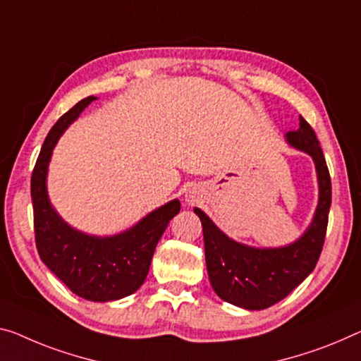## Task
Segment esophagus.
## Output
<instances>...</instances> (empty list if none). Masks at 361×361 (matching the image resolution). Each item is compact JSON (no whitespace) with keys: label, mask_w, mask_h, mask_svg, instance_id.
I'll return each instance as SVG.
<instances>
[{"label":"esophagus","mask_w":361,"mask_h":361,"mask_svg":"<svg viewBox=\"0 0 361 361\" xmlns=\"http://www.w3.org/2000/svg\"><path fill=\"white\" fill-rule=\"evenodd\" d=\"M187 198V197H185ZM187 202H192V200H190V197H188V200H187Z\"/></svg>","instance_id":"1"}]
</instances>
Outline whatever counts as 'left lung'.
Masks as SVG:
<instances>
[{
  "mask_svg": "<svg viewBox=\"0 0 361 361\" xmlns=\"http://www.w3.org/2000/svg\"><path fill=\"white\" fill-rule=\"evenodd\" d=\"M284 138L313 159L318 180V204L300 237L282 247H252L231 238L207 213L193 208L203 226L209 284L224 302L245 310H264L286 298L314 269L323 250L331 208V177L323 149L302 116L298 129Z\"/></svg>",
  "mask_w": 361,
  "mask_h": 361,
  "instance_id": "1",
  "label": "left lung"
}]
</instances>
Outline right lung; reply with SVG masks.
Segmentation results:
<instances>
[{
    "label": "right lung",
    "instance_id": "right-lung-1",
    "mask_svg": "<svg viewBox=\"0 0 361 361\" xmlns=\"http://www.w3.org/2000/svg\"><path fill=\"white\" fill-rule=\"evenodd\" d=\"M97 97H87L53 126L32 173L37 250L47 268L90 302H113L129 297L145 282L152 258L169 221L180 212L177 198L154 208L129 229L113 235H95L66 223L48 195V169L53 149L66 129Z\"/></svg>",
    "mask_w": 361,
    "mask_h": 361
}]
</instances>
